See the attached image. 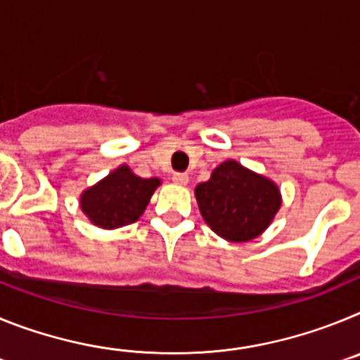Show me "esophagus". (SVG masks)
<instances>
[{
    "label": "esophagus",
    "instance_id": "esophagus-1",
    "mask_svg": "<svg viewBox=\"0 0 360 360\" xmlns=\"http://www.w3.org/2000/svg\"><path fill=\"white\" fill-rule=\"evenodd\" d=\"M173 182L176 184V186H187V182H189V174H187V173H174L173 174Z\"/></svg>",
    "mask_w": 360,
    "mask_h": 360
}]
</instances>
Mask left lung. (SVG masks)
<instances>
[{
  "label": "left lung",
  "mask_w": 360,
  "mask_h": 360,
  "mask_svg": "<svg viewBox=\"0 0 360 360\" xmlns=\"http://www.w3.org/2000/svg\"><path fill=\"white\" fill-rule=\"evenodd\" d=\"M195 196L205 224L234 243L259 236L281 207L278 186L236 160L221 162Z\"/></svg>",
  "instance_id": "left-lung-1"
}]
</instances>
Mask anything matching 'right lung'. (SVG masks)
<instances>
[{"instance_id": "obj_1", "label": "right lung", "mask_w": 360, "mask_h": 360, "mask_svg": "<svg viewBox=\"0 0 360 360\" xmlns=\"http://www.w3.org/2000/svg\"><path fill=\"white\" fill-rule=\"evenodd\" d=\"M158 186V178H141L120 165L82 193L81 209L97 227H124L141 218Z\"/></svg>"}]
</instances>
